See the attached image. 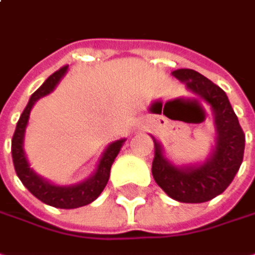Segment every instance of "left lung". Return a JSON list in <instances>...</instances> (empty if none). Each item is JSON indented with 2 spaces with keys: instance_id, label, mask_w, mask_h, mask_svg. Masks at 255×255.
Returning a JSON list of instances; mask_svg holds the SVG:
<instances>
[{
  "instance_id": "8db88e82",
  "label": "left lung",
  "mask_w": 255,
  "mask_h": 255,
  "mask_svg": "<svg viewBox=\"0 0 255 255\" xmlns=\"http://www.w3.org/2000/svg\"><path fill=\"white\" fill-rule=\"evenodd\" d=\"M186 90L205 102L214 118V144L202 162L177 165L165 156L162 144L155 143L152 174L156 184L173 199L186 204L207 202L223 193L236 176L245 149V134L239 126L226 93L193 69L173 72Z\"/></svg>"
}]
</instances>
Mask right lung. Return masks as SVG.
I'll return each instance as SVG.
<instances>
[{
	"label": "right lung",
	"mask_w": 255,
	"mask_h": 255,
	"mask_svg": "<svg viewBox=\"0 0 255 255\" xmlns=\"http://www.w3.org/2000/svg\"><path fill=\"white\" fill-rule=\"evenodd\" d=\"M66 72H68V66L59 69L57 72H54L53 75L47 78L44 81V84L30 96L23 114L20 115V118L17 121L16 131L13 134L11 155H13V164H14L17 177L20 178V181L25 184L26 189L35 198H38L39 201H42L47 205H51L56 208H63V210H71V208H79V207L88 205L94 199L99 198V195L103 192L105 186L108 184L111 167H112L117 155L120 153L126 138H120V140H115L111 144H108V147L103 150V153L97 162L94 173L90 177H87L79 183H75V184L60 186L47 178L41 177L39 174H36L33 171V168L30 167V164L27 161L25 149H23L26 127L29 123L30 111L33 108V105L41 97L50 94L57 87V84L60 82L62 78L65 77Z\"/></svg>",
	"instance_id": "obj_1"
}]
</instances>
